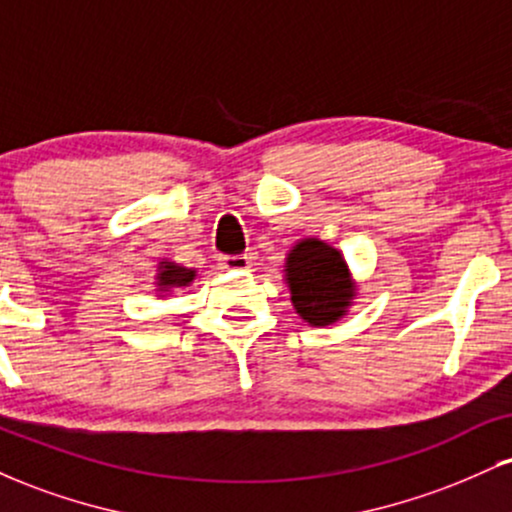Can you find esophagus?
Masks as SVG:
<instances>
[{
    "label": "esophagus",
    "instance_id": "1",
    "mask_svg": "<svg viewBox=\"0 0 512 512\" xmlns=\"http://www.w3.org/2000/svg\"><path fill=\"white\" fill-rule=\"evenodd\" d=\"M252 260L248 255H223L219 260V267L226 269V272H245L250 269Z\"/></svg>",
    "mask_w": 512,
    "mask_h": 512
}]
</instances>
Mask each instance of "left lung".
Masks as SVG:
<instances>
[{"mask_svg": "<svg viewBox=\"0 0 512 512\" xmlns=\"http://www.w3.org/2000/svg\"><path fill=\"white\" fill-rule=\"evenodd\" d=\"M293 310L310 327L334 325L349 313L356 281L344 255L320 238H303L289 250L284 264Z\"/></svg>", "mask_w": 512, "mask_h": 512, "instance_id": "left-lung-1", "label": "left lung"}]
</instances>
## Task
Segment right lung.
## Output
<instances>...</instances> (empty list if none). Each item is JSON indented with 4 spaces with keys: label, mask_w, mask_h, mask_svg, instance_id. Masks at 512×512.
Wrapping results in <instances>:
<instances>
[{
    "label": "right lung",
    "mask_w": 512,
    "mask_h": 512,
    "mask_svg": "<svg viewBox=\"0 0 512 512\" xmlns=\"http://www.w3.org/2000/svg\"><path fill=\"white\" fill-rule=\"evenodd\" d=\"M195 276H197L195 269H187L178 262L163 260L158 262V269H156V291L163 293V296H168L170 291L190 286L192 281H195Z\"/></svg>",
    "instance_id": "right-lung-1"
}]
</instances>
